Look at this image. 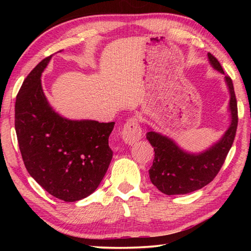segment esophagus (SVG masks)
I'll return each instance as SVG.
<instances>
[{"mask_svg":"<svg viewBox=\"0 0 251 251\" xmlns=\"http://www.w3.org/2000/svg\"><path fill=\"white\" fill-rule=\"evenodd\" d=\"M122 138L128 145H133L142 138V127L139 125L137 118L130 117L125 123L122 131Z\"/></svg>","mask_w":251,"mask_h":251,"instance_id":"esophagus-1","label":"esophagus"}]
</instances>
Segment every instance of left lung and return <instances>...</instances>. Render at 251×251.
<instances>
[{
  "instance_id": "8db88e82",
  "label": "left lung",
  "mask_w": 251,
  "mask_h": 251,
  "mask_svg": "<svg viewBox=\"0 0 251 251\" xmlns=\"http://www.w3.org/2000/svg\"><path fill=\"white\" fill-rule=\"evenodd\" d=\"M212 69L225 74L218 59L208 53ZM229 91L228 110L230 124L219 141L201 152H190L178 145L173 138L150 128L146 138L154 147L155 158L150 169L152 185L165 195H185L205 187L214 179L222 168L232 146L238 125V110L232 80L225 76Z\"/></svg>"
}]
</instances>
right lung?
Segmentation results:
<instances>
[{
	"label": "right lung",
	"instance_id": "obj_1",
	"mask_svg": "<svg viewBox=\"0 0 251 251\" xmlns=\"http://www.w3.org/2000/svg\"><path fill=\"white\" fill-rule=\"evenodd\" d=\"M52 56L40 62L21 86L15 130L27 172L52 196L67 202L86 198L107 172L115 123L69 120L50 105L41 76Z\"/></svg>",
	"mask_w": 251,
	"mask_h": 251
}]
</instances>
